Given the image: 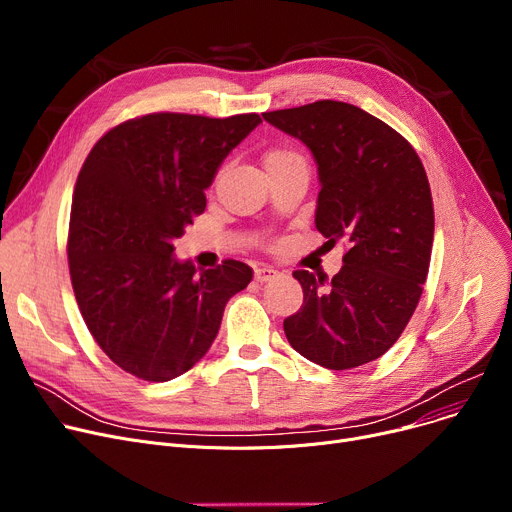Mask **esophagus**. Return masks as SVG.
Here are the masks:
<instances>
[{
  "instance_id": "esophagus-1",
  "label": "esophagus",
  "mask_w": 512,
  "mask_h": 512,
  "mask_svg": "<svg viewBox=\"0 0 512 512\" xmlns=\"http://www.w3.org/2000/svg\"><path fill=\"white\" fill-rule=\"evenodd\" d=\"M277 275H279V270L273 268V266H268V264H262V266H258V268L254 270V279H256L258 283H266V281H270V279H275Z\"/></svg>"
}]
</instances>
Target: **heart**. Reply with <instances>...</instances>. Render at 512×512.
Listing matches in <instances>:
<instances>
[{
  "label": "heart",
  "mask_w": 512,
  "mask_h": 512,
  "mask_svg": "<svg viewBox=\"0 0 512 512\" xmlns=\"http://www.w3.org/2000/svg\"><path fill=\"white\" fill-rule=\"evenodd\" d=\"M291 159H299V155L295 153V150H289V148H273V150H270V153L266 155L264 163H266V167H268V165L285 163V161H291Z\"/></svg>",
  "instance_id": "obj_1"
}]
</instances>
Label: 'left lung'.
<instances>
[{
  "instance_id": "1",
  "label": "left lung",
  "mask_w": 512,
  "mask_h": 512,
  "mask_svg": "<svg viewBox=\"0 0 512 512\" xmlns=\"http://www.w3.org/2000/svg\"><path fill=\"white\" fill-rule=\"evenodd\" d=\"M318 163L316 229L347 252L333 279L295 270L304 304L285 318L291 347L328 370L374 362L411 320L430 268L434 204L415 148L382 119L341 101L262 113Z\"/></svg>"
}]
</instances>
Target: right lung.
Wrapping results in <instances>:
<instances>
[{"instance_id": "obj_1", "label": "right lung", "mask_w": 512, "mask_h": 512, "mask_svg": "<svg viewBox=\"0 0 512 512\" xmlns=\"http://www.w3.org/2000/svg\"><path fill=\"white\" fill-rule=\"evenodd\" d=\"M258 113H148L105 132L76 179L68 266L80 314L115 366L167 382L213 345L225 304L254 270L223 260L200 275L173 258V239L206 208L223 159Z\"/></svg>"}]
</instances>
